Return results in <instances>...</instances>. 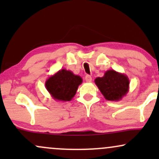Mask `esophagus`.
<instances>
[{"label":"esophagus","mask_w":159,"mask_h":159,"mask_svg":"<svg viewBox=\"0 0 159 159\" xmlns=\"http://www.w3.org/2000/svg\"><path fill=\"white\" fill-rule=\"evenodd\" d=\"M85 80L87 82H91L92 81V77L90 75H87L85 76Z\"/></svg>","instance_id":"34e87169"}]
</instances>
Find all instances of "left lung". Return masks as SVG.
<instances>
[{"mask_svg": "<svg viewBox=\"0 0 159 159\" xmlns=\"http://www.w3.org/2000/svg\"><path fill=\"white\" fill-rule=\"evenodd\" d=\"M95 84L105 99L119 101L129 92V79L125 74L110 69L105 72L103 77L95 79Z\"/></svg>", "mask_w": 159, "mask_h": 159, "instance_id": "obj_1", "label": "left lung"}]
</instances>
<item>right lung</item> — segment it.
I'll list each match as a JSON object with an SVG mask.
<instances>
[{
  "mask_svg": "<svg viewBox=\"0 0 159 159\" xmlns=\"http://www.w3.org/2000/svg\"><path fill=\"white\" fill-rule=\"evenodd\" d=\"M82 81L83 80L79 75L63 69L46 80L45 87L54 99L66 102L74 97Z\"/></svg>",
  "mask_w": 159,
  "mask_h": 159,
  "instance_id": "obj_1",
  "label": "right lung"
}]
</instances>
